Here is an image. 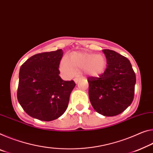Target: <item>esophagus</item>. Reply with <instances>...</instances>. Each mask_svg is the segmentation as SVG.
I'll return each mask as SVG.
<instances>
[{"label": "esophagus", "mask_w": 153, "mask_h": 153, "mask_svg": "<svg viewBox=\"0 0 153 153\" xmlns=\"http://www.w3.org/2000/svg\"><path fill=\"white\" fill-rule=\"evenodd\" d=\"M80 79H81L80 77H76V78H75V79H74V82H75V83L77 84V82H78L79 80H80Z\"/></svg>", "instance_id": "34e87169"}]
</instances>
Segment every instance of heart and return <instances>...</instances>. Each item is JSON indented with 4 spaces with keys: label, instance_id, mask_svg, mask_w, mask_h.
Instances as JSON below:
<instances>
[{
    "label": "heart",
    "instance_id": "b5f03b06",
    "mask_svg": "<svg viewBox=\"0 0 153 153\" xmlns=\"http://www.w3.org/2000/svg\"><path fill=\"white\" fill-rule=\"evenodd\" d=\"M107 68V60L103 54L87 52H74L69 58H62L60 62V70L65 76L72 77L77 71L83 70L86 75L97 77L101 76Z\"/></svg>",
    "mask_w": 153,
    "mask_h": 153
}]
</instances>
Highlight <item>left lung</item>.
<instances>
[{
    "mask_svg": "<svg viewBox=\"0 0 153 153\" xmlns=\"http://www.w3.org/2000/svg\"><path fill=\"white\" fill-rule=\"evenodd\" d=\"M103 52L107 59V68L99 77H88V95L97 112L114 116L131 104L136 77L127 58L113 50H103Z\"/></svg>",
    "mask_w": 153,
    "mask_h": 153,
    "instance_id": "left-lung-1",
    "label": "left lung"
}]
</instances>
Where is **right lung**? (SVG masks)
<instances>
[{
  "label": "right lung",
  "instance_id": "add662e5",
  "mask_svg": "<svg viewBox=\"0 0 153 153\" xmlns=\"http://www.w3.org/2000/svg\"><path fill=\"white\" fill-rule=\"evenodd\" d=\"M61 49L33 56L19 73L18 100L26 114L34 118L51 121L66 111L76 84L64 81L59 69Z\"/></svg>",
  "mask_w": 153,
  "mask_h": 153
}]
</instances>
